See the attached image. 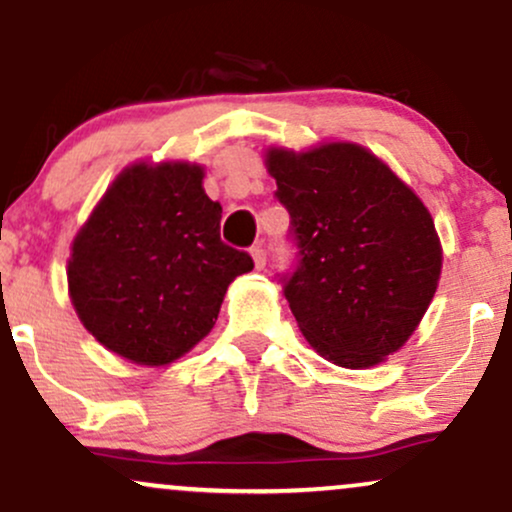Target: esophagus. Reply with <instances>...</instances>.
Listing matches in <instances>:
<instances>
[{"label":"esophagus","instance_id":"1","mask_svg":"<svg viewBox=\"0 0 512 512\" xmlns=\"http://www.w3.org/2000/svg\"><path fill=\"white\" fill-rule=\"evenodd\" d=\"M250 255H252V262H255V267L264 269V264H267V250H264L262 245H252Z\"/></svg>","mask_w":512,"mask_h":512}]
</instances>
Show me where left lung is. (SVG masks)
<instances>
[{
  "mask_svg": "<svg viewBox=\"0 0 512 512\" xmlns=\"http://www.w3.org/2000/svg\"><path fill=\"white\" fill-rule=\"evenodd\" d=\"M291 216L296 269L281 276L303 337L342 368L378 366L438 289L443 250L419 197L363 146L267 151Z\"/></svg>",
  "mask_w": 512,
  "mask_h": 512,
  "instance_id": "1",
  "label": "left lung"
}]
</instances>
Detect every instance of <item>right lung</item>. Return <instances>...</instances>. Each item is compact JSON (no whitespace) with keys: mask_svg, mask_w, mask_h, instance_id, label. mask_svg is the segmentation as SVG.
<instances>
[{"mask_svg":"<svg viewBox=\"0 0 512 512\" xmlns=\"http://www.w3.org/2000/svg\"><path fill=\"white\" fill-rule=\"evenodd\" d=\"M195 163H134L72 243L67 281L84 327L113 354L166 366L204 339L228 284L255 267L221 240V204Z\"/></svg>","mask_w":512,"mask_h":512,"instance_id":"obj_1","label":"right lung"}]
</instances>
